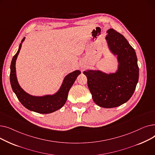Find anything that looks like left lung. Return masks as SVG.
I'll return each mask as SVG.
<instances>
[{
  "label": "left lung",
  "mask_w": 155,
  "mask_h": 155,
  "mask_svg": "<svg viewBox=\"0 0 155 155\" xmlns=\"http://www.w3.org/2000/svg\"><path fill=\"white\" fill-rule=\"evenodd\" d=\"M107 32L105 39L109 49L117 56L118 70L111 74L99 70H87L84 73L95 103L104 108H112L132 97L139 78V67L134 48L124 36L114 29Z\"/></svg>",
  "instance_id": "left-lung-1"
}]
</instances>
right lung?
Wrapping results in <instances>:
<instances>
[{"instance_id": "1", "label": "right lung", "mask_w": 155, "mask_h": 155, "mask_svg": "<svg viewBox=\"0 0 155 155\" xmlns=\"http://www.w3.org/2000/svg\"><path fill=\"white\" fill-rule=\"evenodd\" d=\"M24 39L25 38L22 39L19 50L13 56L11 64L10 82L12 91L17 96L18 100L26 109L40 114H50L53 112L61 108L64 105L67 100L70 89L81 72L79 70H76L69 73L64 78L60 90L53 95L35 97L27 94L19 86L15 72V60L17 59L21 48L22 43Z\"/></svg>"}]
</instances>
